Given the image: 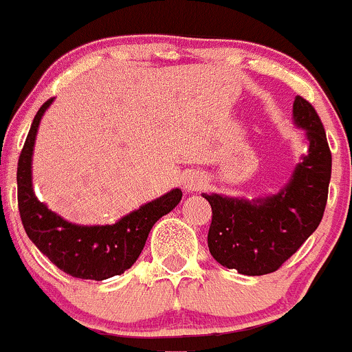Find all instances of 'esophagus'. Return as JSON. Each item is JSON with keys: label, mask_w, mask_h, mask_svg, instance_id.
Listing matches in <instances>:
<instances>
[{"label": "esophagus", "mask_w": 352, "mask_h": 352, "mask_svg": "<svg viewBox=\"0 0 352 352\" xmlns=\"http://www.w3.org/2000/svg\"><path fill=\"white\" fill-rule=\"evenodd\" d=\"M203 186H205V181H203V177L198 175H190L184 179V188H186V191H200Z\"/></svg>", "instance_id": "esophagus-1"}]
</instances>
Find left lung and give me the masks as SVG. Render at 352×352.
Wrapping results in <instances>:
<instances>
[{
    "label": "left lung",
    "mask_w": 352,
    "mask_h": 352,
    "mask_svg": "<svg viewBox=\"0 0 352 352\" xmlns=\"http://www.w3.org/2000/svg\"><path fill=\"white\" fill-rule=\"evenodd\" d=\"M293 118L305 129L309 154L280 193L256 201L203 193L212 206L210 252L217 263L241 274L261 276L280 270L324 217L332 173L324 125L302 96L295 98Z\"/></svg>",
    "instance_id": "obj_1"
}]
</instances>
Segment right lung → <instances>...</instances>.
Masks as SVG:
<instances>
[{"instance_id": "1", "label": "right lung", "mask_w": 352, "mask_h": 352, "mask_svg": "<svg viewBox=\"0 0 352 352\" xmlns=\"http://www.w3.org/2000/svg\"><path fill=\"white\" fill-rule=\"evenodd\" d=\"M50 103L52 98L47 100L35 115L18 159V210L23 229L38 251L64 273L95 281L117 276L135 263L146 245L152 226L175 208L183 193L176 188L125 215L113 226H74L50 212L37 200L32 188L35 135L43 111Z\"/></svg>"}]
</instances>
